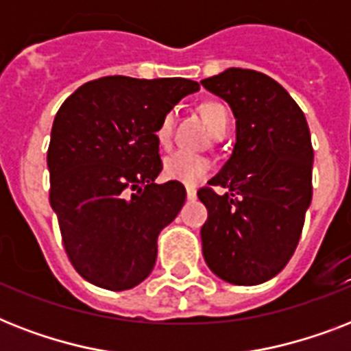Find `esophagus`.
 Instances as JSON below:
<instances>
[{"mask_svg": "<svg viewBox=\"0 0 351 351\" xmlns=\"http://www.w3.org/2000/svg\"><path fill=\"white\" fill-rule=\"evenodd\" d=\"M186 193H187V200H197V189H195V187L187 186Z\"/></svg>", "mask_w": 351, "mask_h": 351, "instance_id": "esophagus-1", "label": "esophagus"}]
</instances>
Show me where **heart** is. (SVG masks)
Instances as JSON below:
<instances>
[{
	"instance_id": "1",
	"label": "heart",
	"mask_w": 351,
	"mask_h": 351,
	"mask_svg": "<svg viewBox=\"0 0 351 351\" xmlns=\"http://www.w3.org/2000/svg\"><path fill=\"white\" fill-rule=\"evenodd\" d=\"M204 121L208 123L209 131L217 136L219 132L228 131V111L222 104L217 101H208L200 107ZM171 129H173V114L165 112L158 127H156V138L162 145H167L171 140ZM213 169L211 160L202 156V154H193L187 151H175L164 160V173L171 180H178L187 186H197L204 178H208Z\"/></svg>"
}]
</instances>
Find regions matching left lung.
Wrapping results in <instances>:
<instances>
[{
  "instance_id": "8db88e82",
  "label": "left lung",
  "mask_w": 351,
  "mask_h": 351,
  "mask_svg": "<svg viewBox=\"0 0 351 351\" xmlns=\"http://www.w3.org/2000/svg\"><path fill=\"white\" fill-rule=\"evenodd\" d=\"M200 84L228 101L237 120L230 160L198 191L208 208L204 261L226 282L255 286L282 271L299 244L313 193L310 129L288 90L266 74L231 67Z\"/></svg>"
}]
</instances>
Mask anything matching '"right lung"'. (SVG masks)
Instances as JSON below:
<instances>
[{"label": "right lung", "instance_id": "obj_1", "mask_svg": "<svg viewBox=\"0 0 351 351\" xmlns=\"http://www.w3.org/2000/svg\"><path fill=\"white\" fill-rule=\"evenodd\" d=\"M200 85L186 78L106 76L60 107L47 165L51 208L74 269L87 282L123 291L145 280L160 231L176 219L186 187L156 184V127Z\"/></svg>", "mask_w": 351, "mask_h": 351}]
</instances>
